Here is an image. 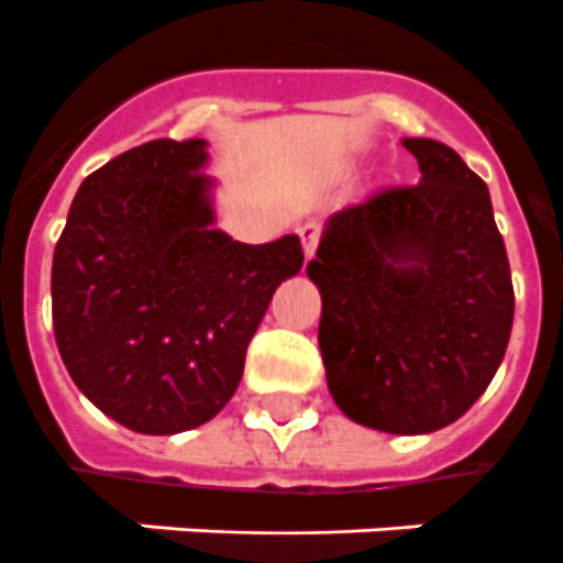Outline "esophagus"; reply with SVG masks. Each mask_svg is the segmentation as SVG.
Wrapping results in <instances>:
<instances>
[{"label": "esophagus", "instance_id": "34e87169", "mask_svg": "<svg viewBox=\"0 0 563 563\" xmlns=\"http://www.w3.org/2000/svg\"><path fill=\"white\" fill-rule=\"evenodd\" d=\"M319 223H305V227H299V238H302V250H305V258H313V253H317V244H319Z\"/></svg>", "mask_w": 563, "mask_h": 563}]
</instances>
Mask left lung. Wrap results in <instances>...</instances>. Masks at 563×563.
<instances>
[{
  "instance_id": "1",
  "label": "left lung",
  "mask_w": 563,
  "mask_h": 563,
  "mask_svg": "<svg viewBox=\"0 0 563 563\" xmlns=\"http://www.w3.org/2000/svg\"><path fill=\"white\" fill-rule=\"evenodd\" d=\"M418 186L331 214L308 278L319 352L345 416L393 435L462 418L509 345L515 290L488 186L453 147L404 139Z\"/></svg>"
}]
</instances>
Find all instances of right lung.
<instances>
[{"instance_id":"obj_1","label":"right lung","mask_w":563,"mask_h":563,"mask_svg":"<svg viewBox=\"0 0 563 563\" xmlns=\"http://www.w3.org/2000/svg\"><path fill=\"white\" fill-rule=\"evenodd\" d=\"M206 139H156L80 183L54 246V340L75 386L145 435L195 430L244 375L299 235L241 244L214 229Z\"/></svg>"}]
</instances>
